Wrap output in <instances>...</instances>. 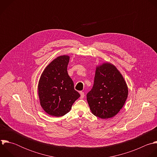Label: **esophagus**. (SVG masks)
Instances as JSON below:
<instances>
[{"label": "esophagus", "mask_w": 157, "mask_h": 157, "mask_svg": "<svg viewBox=\"0 0 157 157\" xmlns=\"http://www.w3.org/2000/svg\"><path fill=\"white\" fill-rule=\"evenodd\" d=\"M80 98H83V97H84V96H85V94H84V93L83 92V91H80Z\"/></svg>", "instance_id": "esophagus-1"}]
</instances>
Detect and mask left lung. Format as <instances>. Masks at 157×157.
I'll return each instance as SVG.
<instances>
[{"instance_id":"left-lung-1","label":"left lung","mask_w":157,"mask_h":157,"mask_svg":"<svg viewBox=\"0 0 157 157\" xmlns=\"http://www.w3.org/2000/svg\"><path fill=\"white\" fill-rule=\"evenodd\" d=\"M128 96V88L122 74L112 64L106 62L96 68L94 84L86 100L91 113L101 119L116 116Z\"/></svg>"}]
</instances>
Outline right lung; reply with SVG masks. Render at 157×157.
<instances>
[{
	"instance_id": "obj_1",
	"label": "right lung",
	"mask_w": 157,
	"mask_h": 157,
	"mask_svg": "<svg viewBox=\"0 0 157 157\" xmlns=\"http://www.w3.org/2000/svg\"><path fill=\"white\" fill-rule=\"evenodd\" d=\"M70 57L60 56L54 59L43 72L38 83V95L44 111L60 117L71 111L80 97L67 73Z\"/></svg>"
}]
</instances>
